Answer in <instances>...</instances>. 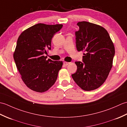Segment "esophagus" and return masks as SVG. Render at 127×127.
<instances>
[{
  "label": "esophagus",
  "mask_w": 127,
  "mask_h": 127,
  "mask_svg": "<svg viewBox=\"0 0 127 127\" xmlns=\"http://www.w3.org/2000/svg\"><path fill=\"white\" fill-rule=\"evenodd\" d=\"M70 64V62H64V65H65V66H67V65H69Z\"/></svg>",
  "instance_id": "esophagus-1"
}]
</instances>
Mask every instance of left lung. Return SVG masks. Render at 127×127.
Returning a JSON list of instances; mask_svg holds the SVG:
<instances>
[{"label":"left lung","instance_id":"1","mask_svg":"<svg viewBox=\"0 0 127 127\" xmlns=\"http://www.w3.org/2000/svg\"><path fill=\"white\" fill-rule=\"evenodd\" d=\"M75 32L77 51H83V62H76L77 71L71 76L83 90L93 91L103 84L112 67L115 51L107 31L86 21L77 23Z\"/></svg>","mask_w":127,"mask_h":127}]
</instances>
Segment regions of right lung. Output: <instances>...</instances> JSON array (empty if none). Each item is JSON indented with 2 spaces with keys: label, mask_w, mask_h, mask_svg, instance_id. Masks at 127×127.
<instances>
[{
  "label": "right lung",
  "mask_w": 127,
  "mask_h": 127,
  "mask_svg": "<svg viewBox=\"0 0 127 127\" xmlns=\"http://www.w3.org/2000/svg\"><path fill=\"white\" fill-rule=\"evenodd\" d=\"M62 25L38 23L24 31L19 36L13 58L23 82L31 90L43 93L55 84L62 61L46 59L51 40Z\"/></svg>",
  "instance_id": "right-lung-1"
}]
</instances>
